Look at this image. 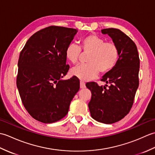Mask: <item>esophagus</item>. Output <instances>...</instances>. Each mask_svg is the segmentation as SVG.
Returning <instances> with one entry per match:
<instances>
[{"mask_svg": "<svg viewBox=\"0 0 155 155\" xmlns=\"http://www.w3.org/2000/svg\"><path fill=\"white\" fill-rule=\"evenodd\" d=\"M80 87H81V88H85V83H84V82H83V81H81V83H80Z\"/></svg>", "mask_w": 155, "mask_h": 155, "instance_id": "34e87169", "label": "esophagus"}]
</instances>
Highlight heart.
I'll return each instance as SVG.
<instances>
[{
	"label": "heart",
	"mask_w": 155,
	"mask_h": 155,
	"mask_svg": "<svg viewBox=\"0 0 155 155\" xmlns=\"http://www.w3.org/2000/svg\"><path fill=\"white\" fill-rule=\"evenodd\" d=\"M89 53L87 64H81L72 68L71 74L81 80L88 81L93 79L98 72L106 74L116 67L120 58L118 46L113 42H105L103 38L95 34L88 35L81 40V47L74 43L69 44L65 50L67 60L77 64L81 54Z\"/></svg>",
	"instance_id": "obj_1"
}]
</instances>
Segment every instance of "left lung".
<instances>
[{
    "mask_svg": "<svg viewBox=\"0 0 155 155\" xmlns=\"http://www.w3.org/2000/svg\"><path fill=\"white\" fill-rule=\"evenodd\" d=\"M107 34L119 48L120 58L113 70L105 74L101 81L105 86L94 82L87 83L91 91L88 108L93 118L100 123L112 124L120 120L129 113L139 84L140 59L135 43L119 29L110 28L101 30Z\"/></svg>",
    "mask_w": 155,
    "mask_h": 155,
    "instance_id": "obj_1",
    "label": "left lung"
}]
</instances>
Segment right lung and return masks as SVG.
<instances>
[{"label":"right lung","mask_w":155,"mask_h":155,"mask_svg":"<svg viewBox=\"0 0 155 155\" xmlns=\"http://www.w3.org/2000/svg\"><path fill=\"white\" fill-rule=\"evenodd\" d=\"M77 32L74 28L46 27L32 35L20 53L16 77L20 97L31 116L41 123L64 118L79 91L77 77L61 79L70 68L65 50Z\"/></svg>","instance_id":"add662e5"}]
</instances>
